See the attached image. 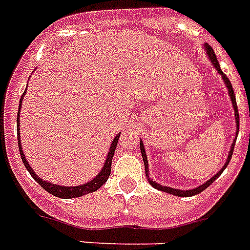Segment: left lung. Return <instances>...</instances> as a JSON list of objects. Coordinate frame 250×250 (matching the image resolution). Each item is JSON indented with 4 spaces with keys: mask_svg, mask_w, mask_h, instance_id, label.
Segmentation results:
<instances>
[{
    "mask_svg": "<svg viewBox=\"0 0 250 250\" xmlns=\"http://www.w3.org/2000/svg\"><path fill=\"white\" fill-rule=\"evenodd\" d=\"M203 47H205V51H206V53H207V57H208V60H209V62H211V65L214 66L215 69H216V72H218V73L222 76L223 81H224V83H226V87L228 89V94H229V98H231L232 106H233V111H235L236 138H235V140H233V143H232L231 149H229V152H228V157H227L226 163H224V167H223L222 169H220V170H219L214 177H212V178H209L208 181H206L205 184H202L201 186H198V188H190V190H178V188H170V186H164V185L157 184V182H155V181L150 180V178H149V164H148V159H146V149H144V144H143V142L140 140V152H142L143 161H144V167H146V176L148 177V182H149V184L152 185L153 188H157V190H160V191H165V193L171 194V195H176V197H193V195H197V194L202 193L203 190H206V188H208L209 185L212 184V182H214V181L216 180V178H218L220 174H222L223 171H224V169L228 167L229 161H231L232 153H233V148H235L236 139H237V133H239L240 118H239V110H237V104H236V98H235V91H233V87H232V85H231V83H229L228 77H227L226 74L222 72V69H220V65H219V62H218V59H216V55H215L214 49L211 48L208 44H205Z\"/></svg>",
    "mask_w": 250,
    "mask_h": 250,
    "instance_id": "1",
    "label": "left lung"
}]
</instances>
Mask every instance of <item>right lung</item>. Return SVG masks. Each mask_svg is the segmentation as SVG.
<instances>
[{
	"instance_id": "right-lung-1",
	"label": "right lung",
	"mask_w": 250,
	"mask_h": 250,
	"mask_svg": "<svg viewBox=\"0 0 250 250\" xmlns=\"http://www.w3.org/2000/svg\"><path fill=\"white\" fill-rule=\"evenodd\" d=\"M24 94H26V91H24L23 95L21 97V101H19L18 118H17V125H18V146H19V153H21V157H22V161H23V165L26 167L28 173L31 174L32 178H34L38 184L41 185L45 191H48L49 194H52V195H55V197L57 198H62V199L79 198V197H83V195H86V194L89 193H93V191H97V190H98V188H100L101 186H102V185L108 180V177H110V173H111L112 157H114V152H115V148H117L118 140H119L121 133H118L117 136L114 138L111 146H110V148H108L107 157H106V160H104V167H102L100 173H98L93 180L86 182V184L79 185V186H62V185L60 186V185L51 184V182H48V181H44L39 176H36L35 171L32 170L31 165H30L27 160H26V156H24L22 146H21V138H19V112H21V107H22V100H23Z\"/></svg>"
}]
</instances>
